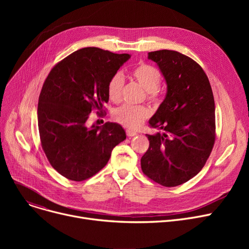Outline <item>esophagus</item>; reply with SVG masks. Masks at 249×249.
Listing matches in <instances>:
<instances>
[{
	"mask_svg": "<svg viewBox=\"0 0 249 249\" xmlns=\"http://www.w3.org/2000/svg\"><path fill=\"white\" fill-rule=\"evenodd\" d=\"M126 135H127L128 137H132V136L137 135V133L134 132V131H132V130H126Z\"/></svg>",
	"mask_w": 249,
	"mask_h": 249,
	"instance_id": "obj_1",
	"label": "esophagus"
}]
</instances>
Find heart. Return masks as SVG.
<instances>
[{
  "instance_id": "heart-1",
  "label": "heart",
  "mask_w": 249,
  "mask_h": 249,
  "mask_svg": "<svg viewBox=\"0 0 249 249\" xmlns=\"http://www.w3.org/2000/svg\"><path fill=\"white\" fill-rule=\"evenodd\" d=\"M129 75L146 90L147 99L150 102H155L159 99V88L162 80L161 72L159 69L151 64L139 63L132 68ZM123 85L124 80L119 72L110 77L107 84V93L112 102L118 103L121 100ZM149 116L150 110L147 107L130 105H123L117 108L113 114L114 120L128 129H138Z\"/></svg>"
}]
</instances>
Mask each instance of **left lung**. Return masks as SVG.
<instances>
[{
  "mask_svg": "<svg viewBox=\"0 0 249 249\" xmlns=\"http://www.w3.org/2000/svg\"><path fill=\"white\" fill-rule=\"evenodd\" d=\"M165 78L167 93L149 120L160 130L146 134L149 147L142 172L163 187H177L198 175L216 138L215 102L208 76L191 57L175 50L148 52Z\"/></svg>",
  "mask_w": 249,
  "mask_h": 249,
  "instance_id": "1",
  "label": "left lung"
}]
</instances>
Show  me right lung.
I'll return each instance as SVG.
<instances>
[{"label":"right lung","mask_w":249,"mask_h":249,"mask_svg":"<svg viewBox=\"0 0 249 249\" xmlns=\"http://www.w3.org/2000/svg\"><path fill=\"white\" fill-rule=\"evenodd\" d=\"M130 57L86 47L48 73L38 100L39 136L49 163L62 177L82 181L95 176L109 161L113 148L126 139L119 124L88 128L87 121L91 111H101L108 103L110 77Z\"/></svg>","instance_id":"right-lung-1"}]
</instances>
